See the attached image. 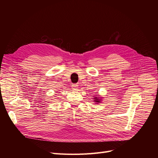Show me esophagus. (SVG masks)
<instances>
[{
    "label": "esophagus",
    "mask_w": 158,
    "mask_h": 158,
    "mask_svg": "<svg viewBox=\"0 0 158 158\" xmlns=\"http://www.w3.org/2000/svg\"><path fill=\"white\" fill-rule=\"evenodd\" d=\"M71 87H72V88H73V90H76V89H78V85L77 84H74L72 85Z\"/></svg>",
    "instance_id": "34e87169"
}]
</instances>
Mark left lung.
Masks as SVG:
<instances>
[{"label":"left lung","instance_id":"left-lung-1","mask_svg":"<svg viewBox=\"0 0 158 158\" xmlns=\"http://www.w3.org/2000/svg\"><path fill=\"white\" fill-rule=\"evenodd\" d=\"M93 101L95 102V104H99V103H101L102 99V98H98L97 96H94V98H93Z\"/></svg>","mask_w":158,"mask_h":158}]
</instances>
